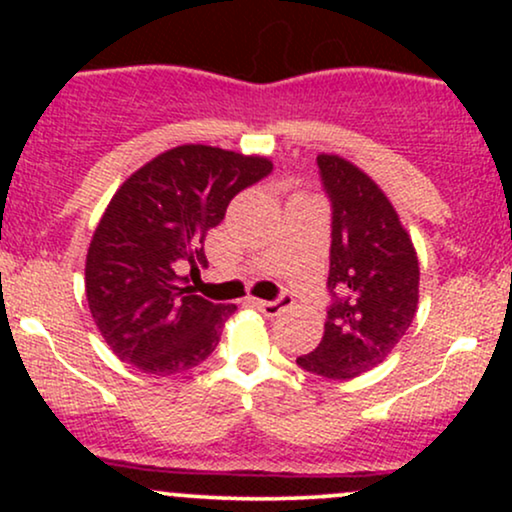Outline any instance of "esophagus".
<instances>
[{"label": "esophagus", "mask_w": 512, "mask_h": 512, "mask_svg": "<svg viewBox=\"0 0 512 512\" xmlns=\"http://www.w3.org/2000/svg\"><path fill=\"white\" fill-rule=\"evenodd\" d=\"M291 303H293L291 293H281V296L274 298V301H252V305H255V308L267 317H276L281 310L291 308Z\"/></svg>", "instance_id": "1"}]
</instances>
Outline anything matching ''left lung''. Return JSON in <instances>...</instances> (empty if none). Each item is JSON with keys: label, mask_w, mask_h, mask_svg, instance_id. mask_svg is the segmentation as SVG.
Here are the masks:
<instances>
[{"label": "left lung", "mask_w": 512, "mask_h": 512, "mask_svg": "<svg viewBox=\"0 0 512 512\" xmlns=\"http://www.w3.org/2000/svg\"><path fill=\"white\" fill-rule=\"evenodd\" d=\"M332 207L325 334L296 358L308 373L346 380L385 361L411 327L419 303V260L395 207L354 163L317 156Z\"/></svg>", "instance_id": "obj_1"}]
</instances>
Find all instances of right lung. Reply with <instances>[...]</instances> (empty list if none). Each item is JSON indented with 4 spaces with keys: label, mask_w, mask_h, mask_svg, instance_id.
I'll return each mask as SVG.
<instances>
[{
    "label": "right lung",
    "mask_w": 512,
    "mask_h": 512,
    "mask_svg": "<svg viewBox=\"0 0 512 512\" xmlns=\"http://www.w3.org/2000/svg\"><path fill=\"white\" fill-rule=\"evenodd\" d=\"M272 173L262 156L185 144L122 182L86 255V301L120 361L149 375L199 366L236 305L182 289L180 276L207 267L204 238L231 199Z\"/></svg>",
    "instance_id": "1"
}]
</instances>
